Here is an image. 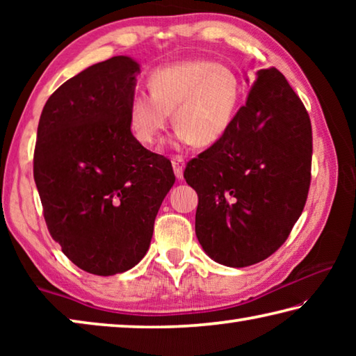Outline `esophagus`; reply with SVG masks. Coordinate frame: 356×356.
<instances>
[{
	"mask_svg": "<svg viewBox=\"0 0 356 356\" xmlns=\"http://www.w3.org/2000/svg\"><path fill=\"white\" fill-rule=\"evenodd\" d=\"M171 163H172V170H174V174H176L177 180H182L184 179V170H185V160L182 159V156H172L171 159Z\"/></svg>",
	"mask_w": 356,
	"mask_h": 356,
	"instance_id": "obj_1",
	"label": "esophagus"
}]
</instances>
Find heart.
Masks as SVG:
<instances>
[{"label":"heart","mask_w":356,"mask_h":356,"mask_svg":"<svg viewBox=\"0 0 356 356\" xmlns=\"http://www.w3.org/2000/svg\"><path fill=\"white\" fill-rule=\"evenodd\" d=\"M147 88L150 94H135L129 105L130 130L144 146L160 143L170 114L179 144L213 146L232 125L243 92L236 72L207 59L156 69Z\"/></svg>","instance_id":"1"}]
</instances>
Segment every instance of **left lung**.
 Masks as SVG:
<instances>
[{
    "label": "left lung",
    "mask_w": 356,
    "mask_h": 356,
    "mask_svg": "<svg viewBox=\"0 0 356 356\" xmlns=\"http://www.w3.org/2000/svg\"><path fill=\"white\" fill-rule=\"evenodd\" d=\"M251 84L227 134L184 172L200 200L195 231L202 250L234 268L264 261L286 242L311 182L305 105L276 69L257 70Z\"/></svg>",
    "instance_id": "obj_1"
}]
</instances>
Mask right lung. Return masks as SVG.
<instances>
[{
	"label": "right lung",
	"instance_id": "obj_1",
	"mask_svg": "<svg viewBox=\"0 0 356 356\" xmlns=\"http://www.w3.org/2000/svg\"><path fill=\"white\" fill-rule=\"evenodd\" d=\"M140 64L114 56L61 84L42 110L34 180L55 242L76 267L111 276L146 256L174 185L171 161L131 135Z\"/></svg>",
	"mask_w": 356,
	"mask_h": 356
}]
</instances>
